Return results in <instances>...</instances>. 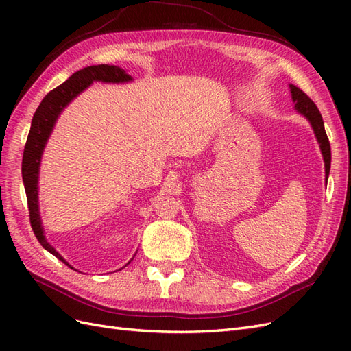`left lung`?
<instances>
[{
	"mask_svg": "<svg viewBox=\"0 0 351 351\" xmlns=\"http://www.w3.org/2000/svg\"><path fill=\"white\" fill-rule=\"evenodd\" d=\"M290 92H291V99L294 102V110L299 114H302L304 119L311 123L316 141L319 143L321 152L324 156V162H325V180H326L329 176V168H331V146H329L322 115L319 110H317L315 102L307 97L303 90L294 86V84H290Z\"/></svg>",
	"mask_w": 351,
	"mask_h": 351,
	"instance_id": "left-lung-1",
	"label": "left lung"
}]
</instances>
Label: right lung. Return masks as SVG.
Returning <instances> with one entry per match:
<instances>
[{"label":"right lung","instance_id":"add662e5","mask_svg":"<svg viewBox=\"0 0 351 351\" xmlns=\"http://www.w3.org/2000/svg\"><path fill=\"white\" fill-rule=\"evenodd\" d=\"M132 80L133 79L130 74H127L125 70L117 66L99 64V66L84 67L71 74L64 83H61L60 86H57L54 90H51L47 97L42 99L38 110L35 111L34 119H32L30 132L26 141L23 162H22V177H23V184H25L26 197H27L30 226L35 232L38 241L40 243V246L45 250H48L49 253L54 254V256L58 258L61 262H64L71 269H74L71 265L48 243L45 237V230L42 227V219L39 214V197H38L39 167H40L42 154H44L45 145L49 139L52 130H54L56 123L58 120V117L61 115V112L64 111V108L74 98L79 97L83 90H86L93 82L127 83Z\"/></svg>","mask_w":351,"mask_h":351}]
</instances>
